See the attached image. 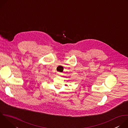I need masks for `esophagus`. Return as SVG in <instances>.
<instances>
[{
    "label": "esophagus",
    "instance_id": "1",
    "mask_svg": "<svg viewBox=\"0 0 128 128\" xmlns=\"http://www.w3.org/2000/svg\"><path fill=\"white\" fill-rule=\"evenodd\" d=\"M58 74L60 75V72H58Z\"/></svg>",
    "mask_w": 128,
    "mask_h": 128
}]
</instances>
